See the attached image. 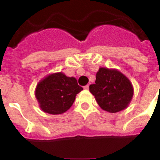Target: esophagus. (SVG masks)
Segmentation results:
<instances>
[{
  "instance_id": "obj_1",
  "label": "esophagus",
  "mask_w": 160,
  "mask_h": 160,
  "mask_svg": "<svg viewBox=\"0 0 160 160\" xmlns=\"http://www.w3.org/2000/svg\"><path fill=\"white\" fill-rule=\"evenodd\" d=\"M89 87H90L89 85H86L85 86H84V89H85V90H89Z\"/></svg>"
}]
</instances>
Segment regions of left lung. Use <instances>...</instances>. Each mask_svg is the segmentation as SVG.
I'll return each instance as SVG.
<instances>
[{"label": "left lung", "mask_w": 160, "mask_h": 160, "mask_svg": "<svg viewBox=\"0 0 160 160\" xmlns=\"http://www.w3.org/2000/svg\"><path fill=\"white\" fill-rule=\"evenodd\" d=\"M98 105L105 111L116 113L128 106L133 97V86L126 76L115 70L100 68L95 83L90 85Z\"/></svg>", "instance_id": "1"}]
</instances>
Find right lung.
Masks as SVG:
<instances>
[{
	"label": "right lung",
	"instance_id": "right-lung-1",
	"mask_svg": "<svg viewBox=\"0 0 160 160\" xmlns=\"http://www.w3.org/2000/svg\"><path fill=\"white\" fill-rule=\"evenodd\" d=\"M83 90L74 77H67L63 73H55L45 78L37 85L36 99L42 110L51 114L67 111Z\"/></svg>",
	"mask_w": 160,
	"mask_h": 160
}]
</instances>
